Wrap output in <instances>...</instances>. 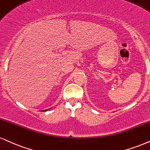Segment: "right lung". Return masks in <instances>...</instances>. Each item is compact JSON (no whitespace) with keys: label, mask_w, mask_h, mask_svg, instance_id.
<instances>
[{"label":"right lung","mask_w":150,"mask_h":150,"mask_svg":"<svg viewBox=\"0 0 150 150\" xmlns=\"http://www.w3.org/2000/svg\"><path fill=\"white\" fill-rule=\"evenodd\" d=\"M45 110H44V111H45Z\"/></svg>","instance_id":"obj_1"}]
</instances>
